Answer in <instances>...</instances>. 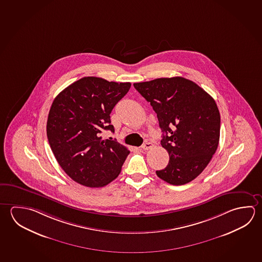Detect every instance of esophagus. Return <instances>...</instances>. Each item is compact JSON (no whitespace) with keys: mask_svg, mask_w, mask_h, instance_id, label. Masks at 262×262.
<instances>
[{"mask_svg":"<svg viewBox=\"0 0 262 262\" xmlns=\"http://www.w3.org/2000/svg\"><path fill=\"white\" fill-rule=\"evenodd\" d=\"M154 146V144L151 143V142H145V143H143L141 148H142V150H144V151H146V150H149V149H151V147Z\"/></svg>","mask_w":262,"mask_h":262,"instance_id":"esophagus-1","label":"esophagus"}]
</instances>
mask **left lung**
Wrapping results in <instances>:
<instances>
[{"label": "left lung", "instance_id": "obj_1", "mask_svg": "<svg viewBox=\"0 0 262 262\" xmlns=\"http://www.w3.org/2000/svg\"><path fill=\"white\" fill-rule=\"evenodd\" d=\"M151 104L163 132L161 145L169 163L156 171L165 182L180 186L202 173L220 139V113L215 101L197 83L183 77L133 83Z\"/></svg>", "mask_w": 262, "mask_h": 262}]
</instances>
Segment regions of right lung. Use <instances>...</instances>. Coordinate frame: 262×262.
<instances>
[{
  "label": "right lung",
  "instance_id": "right-lung-1",
  "mask_svg": "<svg viewBox=\"0 0 262 262\" xmlns=\"http://www.w3.org/2000/svg\"><path fill=\"white\" fill-rule=\"evenodd\" d=\"M130 83L88 76L70 84L51 105L47 136L61 168L75 182L104 187L120 174L129 151L116 140H103V129L114 133L111 113L128 93Z\"/></svg>",
  "mask_w": 262,
  "mask_h": 262
}]
</instances>
